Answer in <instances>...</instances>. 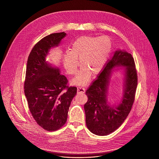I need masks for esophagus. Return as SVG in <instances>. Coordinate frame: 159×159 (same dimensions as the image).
Returning a JSON list of instances; mask_svg holds the SVG:
<instances>
[{
  "label": "esophagus",
  "mask_w": 159,
  "mask_h": 159,
  "mask_svg": "<svg viewBox=\"0 0 159 159\" xmlns=\"http://www.w3.org/2000/svg\"><path fill=\"white\" fill-rule=\"evenodd\" d=\"M77 93H84L85 89L82 86H78L77 87Z\"/></svg>",
  "instance_id": "34e87169"
}]
</instances>
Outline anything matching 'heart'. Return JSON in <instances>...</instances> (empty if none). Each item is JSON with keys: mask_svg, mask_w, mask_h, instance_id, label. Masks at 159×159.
Wrapping results in <instances>:
<instances>
[{"mask_svg": "<svg viewBox=\"0 0 159 159\" xmlns=\"http://www.w3.org/2000/svg\"><path fill=\"white\" fill-rule=\"evenodd\" d=\"M111 48V41L107 36H83L76 39L70 48V51L63 55L64 67L70 75L76 73L79 65L78 59L80 58L82 67L73 80V83L85 85L90 79L91 73H99L107 63Z\"/></svg>", "mask_w": 159, "mask_h": 159, "instance_id": "1", "label": "heart"}]
</instances>
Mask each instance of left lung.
<instances>
[{"label":"left lung","mask_w":159,"mask_h":159,"mask_svg":"<svg viewBox=\"0 0 159 159\" xmlns=\"http://www.w3.org/2000/svg\"><path fill=\"white\" fill-rule=\"evenodd\" d=\"M116 66L126 67L125 84L122 101L114 107L107 102L106 91L111 70ZM137 85L138 75L133 57L131 53L116 51L86 91L88 101L84 108L89 130L98 136H106L118 129L131 110Z\"/></svg>","instance_id":"1"}]
</instances>
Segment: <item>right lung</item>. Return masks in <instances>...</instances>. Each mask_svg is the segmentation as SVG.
Returning a JSON list of instances; mask_svg holds the SVG:
<instances>
[{
  "mask_svg": "<svg viewBox=\"0 0 159 159\" xmlns=\"http://www.w3.org/2000/svg\"><path fill=\"white\" fill-rule=\"evenodd\" d=\"M65 36L61 32L43 38L34 45L27 61L24 89L28 107L36 123L48 131L58 130L65 124L77 93L76 87L68 86L67 78L58 68L46 61L49 50Z\"/></svg>",
  "mask_w": 159,
  "mask_h": 159,
  "instance_id": "add662e5",
  "label": "right lung"
}]
</instances>
